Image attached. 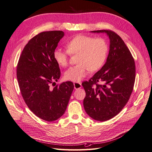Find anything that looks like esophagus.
Wrapping results in <instances>:
<instances>
[{
	"mask_svg": "<svg viewBox=\"0 0 152 152\" xmlns=\"http://www.w3.org/2000/svg\"><path fill=\"white\" fill-rule=\"evenodd\" d=\"M73 85H74V88L75 89H80L82 87V84L80 82H74L73 83Z\"/></svg>",
	"mask_w": 152,
	"mask_h": 152,
	"instance_id": "34e87169",
	"label": "esophagus"
}]
</instances>
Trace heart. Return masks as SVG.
I'll return each mask as SVG.
<instances>
[{"label": "heart", "instance_id": "b5f03b06", "mask_svg": "<svg viewBox=\"0 0 152 152\" xmlns=\"http://www.w3.org/2000/svg\"><path fill=\"white\" fill-rule=\"evenodd\" d=\"M67 50L57 48L54 50L53 58L60 66H66L70 54H78L75 66L68 68L64 73L67 80L79 82L88 73L89 70L94 72L102 67L108 53V45L102 38L78 35L66 42Z\"/></svg>", "mask_w": 152, "mask_h": 152}]
</instances>
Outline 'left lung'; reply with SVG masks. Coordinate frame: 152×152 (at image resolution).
<instances>
[{
	"label": "left lung",
	"instance_id": "left-lung-1",
	"mask_svg": "<svg viewBox=\"0 0 152 152\" xmlns=\"http://www.w3.org/2000/svg\"><path fill=\"white\" fill-rule=\"evenodd\" d=\"M104 33L110 39V49L104 65L89 80L82 84L86 91L83 104L87 114L98 121L110 120L121 112L134 87L135 63L123 40L111 30L91 31ZM101 81L102 85L97 83Z\"/></svg>",
	"mask_w": 152,
	"mask_h": 152
}]
</instances>
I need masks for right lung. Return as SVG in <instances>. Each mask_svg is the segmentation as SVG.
Segmentation results:
<instances>
[{
	"mask_svg": "<svg viewBox=\"0 0 152 152\" xmlns=\"http://www.w3.org/2000/svg\"><path fill=\"white\" fill-rule=\"evenodd\" d=\"M64 35L62 31L35 35L25 46L17 66L18 84L26 105L36 116L48 122L57 120L65 112L74 88L70 81L49 87L60 77L53 53Z\"/></svg>",
	"mask_w": 152,
	"mask_h": 152,
	"instance_id": "add662e5",
	"label": "right lung"
}]
</instances>
